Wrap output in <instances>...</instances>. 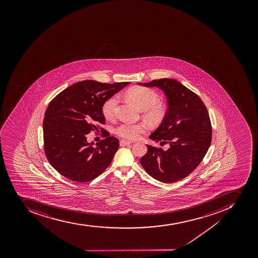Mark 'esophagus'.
I'll return each instance as SVG.
<instances>
[{
	"label": "esophagus",
	"instance_id": "obj_1",
	"mask_svg": "<svg viewBox=\"0 0 258 258\" xmlns=\"http://www.w3.org/2000/svg\"><path fill=\"white\" fill-rule=\"evenodd\" d=\"M119 144H120V146L123 147L130 145V144H131V143L130 141H126V140H120Z\"/></svg>",
	"mask_w": 258,
	"mask_h": 258
}]
</instances>
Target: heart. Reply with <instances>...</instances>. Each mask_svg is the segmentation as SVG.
I'll return each instance as SVG.
<instances>
[{"instance_id":"1","label":"heart","mask_w":258,"mask_h":258,"mask_svg":"<svg viewBox=\"0 0 258 258\" xmlns=\"http://www.w3.org/2000/svg\"><path fill=\"white\" fill-rule=\"evenodd\" d=\"M128 97L139 106L145 110V114L151 122L159 123L165 116V109L160 105V96L154 90L148 87H135L128 91ZM119 101L118 96H113L105 100L102 105V112L106 119L114 116V112ZM147 130V126L143 123L123 122L118 125L115 132L123 139L135 140Z\"/></svg>"}]
</instances>
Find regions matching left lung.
Masks as SVG:
<instances>
[{
    "label": "left lung",
    "mask_w": 258,
    "mask_h": 258,
    "mask_svg": "<svg viewBox=\"0 0 258 258\" xmlns=\"http://www.w3.org/2000/svg\"><path fill=\"white\" fill-rule=\"evenodd\" d=\"M167 96V113L149 139L169 148L147 145L148 152L140 159L144 170L156 180L172 183L186 177L198 167L210 148L212 128L207 108L193 91L175 79L162 78L148 83Z\"/></svg>",
    "instance_id": "8db88e82"
}]
</instances>
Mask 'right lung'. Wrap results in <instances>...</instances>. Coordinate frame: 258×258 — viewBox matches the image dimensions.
Wrapping results in <instances>:
<instances>
[{"label": "right lung", "instance_id": "right-lung-1", "mask_svg": "<svg viewBox=\"0 0 258 258\" xmlns=\"http://www.w3.org/2000/svg\"><path fill=\"white\" fill-rule=\"evenodd\" d=\"M130 83L82 81L51 100L43 119L44 152L61 175L87 182L110 166L119 148L118 139L105 138L94 146V142L87 141V135L97 130L99 123H105L102 105L105 100Z\"/></svg>", "mask_w": 258, "mask_h": 258}]
</instances>
